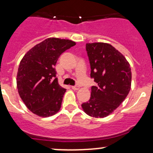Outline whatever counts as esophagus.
Segmentation results:
<instances>
[{
	"instance_id": "esophagus-1",
	"label": "esophagus",
	"mask_w": 153,
	"mask_h": 153,
	"mask_svg": "<svg viewBox=\"0 0 153 153\" xmlns=\"http://www.w3.org/2000/svg\"><path fill=\"white\" fill-rule=\"evenodd\" d=\"M72 89H73V90H78L79 89V87H78V86H72Z\"/></svg>"
}]
</instances>
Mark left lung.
I'll list each match as a JSON object with an SVG mask.
<instances>
[{
  "instance_id": "8db88e82",
  "label": "left lung",
  "mask_w": 153,
  "mask_h": 153,
  "mask_svg": "<svg viewBox=\"0 0 153 153\" xmlns=\"http://www.w3.org/2000/svg\"><path fill=\"white\" fill-rule=\"evenodd\" d=\"M86 49L91 67V97L81 104L86 114L105 118L124 101L131 89L132 72L129 62L115 47L106 43H87Z\"/></svg>"
}]
</instances>
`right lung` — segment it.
<instances>
[{
  "label": "right lung",
  "instance_id": "1",
  "mask_svg": "<svg viewBox=\"0 0 153 153\" xmlns=\"http://www.w3.org/2000/svg\"><path fill=\"white\" fill-rule=\"evenodd\" d=\"M68 39L49 38L30 49L20 62L17 88L26 106L35 115L49 117L60 110L66 89L58 83L55 67L60 55L75 45Z\"/></svg>",
  "mask_w": 153,
  "mask_h": 153
}]
</instances>
